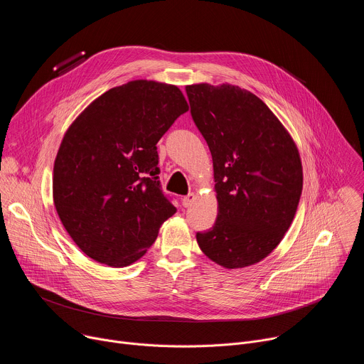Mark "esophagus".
Listing matches in <instances>:
<instances>
[{"label": "esophagus", "mask_w": 364, "mask_h": 364, "mask_svg": "<svg viewBox=\"0 0 364 364\" xmlns=\"http://www.w3.org/2000/svg\"><path fill=\"white\" fill-rule=\"evenodd\" d=\"M194 200H196L194 193H190L188 196H186V197L181 198V204H183L184 207H190V205L194 203Z\"/></svg>", "instance_id": "esophagus-1"}]
</instances>
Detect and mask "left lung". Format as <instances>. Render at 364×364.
Listing matches in <instances>:
<instances>
[{
  "instance_id": "1",
  "label": "left lung",
  "mask_w": 364,
  "mask_h": 364,
  "mask_svg": "<svg viewBox=\"0 0 364 364\" xmlns=\"http://www.w3.org/2000/svg\"><path fill=\"white\" fill-rule=\"evenodd\" d=\"M191 117L213 160L218 219L196 239L226 269L255 265L284 239L302 191L291 134L264 100L239 86L187 85Z\"/></svg>"
}]
</instances>
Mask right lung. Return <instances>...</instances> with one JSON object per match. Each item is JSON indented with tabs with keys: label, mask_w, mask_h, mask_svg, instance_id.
Returning <instances> with one entry per match:
<instances>
[{
	"label": "right lung",
	"mask_w": 364,
	"mask_h": 364,
	"mask_svg": "<svg viewBox=\"0 0 364 364\" xmlns=\"http://www.w3.org/2000/svg\"><path fill=\"white\" fill-rule=\"evenodd\" d=\"M187 111L176 85L138 79L102 93L65 132L53 201L66 232L93 261L134 264L176 213L157 180V142Z\"/></svg>",
	"instance_id": "1"
}]
</instances>
